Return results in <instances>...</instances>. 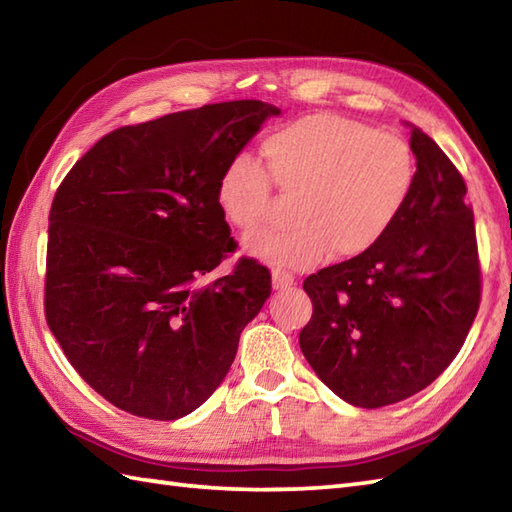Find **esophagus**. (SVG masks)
Instances as JSON below:
<instances>
[{
    "mask_svg": "<svg viewBox=\"0 0 512 512\" xmlns=\"http://www.w3.org/2000/svg\"><path fill=\"white\" fill-rule=\"evenodd\" d=\"M294 285V277L285 270H272V287L274 290H287Z\"/></svg>",
    "mask_w": 512,
    "mask_h": 512,
    "instance_id": "obj_1",
    "label": "esophagus"
}]
</instances>
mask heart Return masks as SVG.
<instances>
[{
  "instance_id": "heart-1",
  "label": "heart",
  "mask_w": 512,
  "mask_h": 512,
  "mask_svg": "<svg viewBox=\"0 0 512 512\" xmlns=\"http://www.w3.org/2000/svg\"><path fill=\"white\" fill-rule=\"evenodd\" d=\"M266 170L251 155L222 168L216 201L231 227L244 233L266 222L270 181L296 194L285 231L246 238V253L274 268L307 270L331 251L350 259L381 242L409 203L415 157L409 142L335 114H311L261 142Z\"/></svg>"
}]
</instances>
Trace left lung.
I'll list each match as a JSON object with an SVG mask.
<instances>
[{"instance_id": "8db88e82", "label": "left lung", "mask_w": 512, "mask_h": 512, "mask_svg": "<svg viewBox=\"0 0 512 512\" xmlns=\"http://www.w3.org/2000/svg\"><path fill=\"white\" fill-rule=\"evenodd\" d=\"M406 125L417 170L402 214L370 251L303 283L313 316L300 350L326 387L361 409L428 387L458 355L480 307L463 175L435 140Z\"/></svg>"}]
</instances>
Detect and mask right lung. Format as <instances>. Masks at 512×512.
I'll return each mask as SVG.
<instances>
[{
	"instance_id": "obj_1",
	"label": "right lung",
	"mask_w": 512,
	"mask_h": 512,
	"mask_svg": "<svg viewBox=\"0 0 512 512\" xmlns=\"http://www.w3.org/2000/svg\"><path fill=\"white\" fill-rule=\"evenodd\" d=\"M257 99L125 125L77 160L49 212L45 318L69 363L121 411L170 422L212 396L270 296L238 248L218 177L268 116Z\"/></svg>"
}]
</instances>
